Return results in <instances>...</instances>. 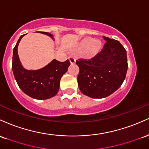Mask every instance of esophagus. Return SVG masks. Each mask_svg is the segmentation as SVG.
Wrapping results in <instances>:
<instances>
[{
    "mask_svg": "<svg viewBox=\"0 0 149 149\" xmlns=\"http://www.w3.org/2000/svg\"><path fill=\"white\" fill-rule=\"evenodd\" d=\"M68 59H69L71 64H74L75 62H76V59H75V58H74L73 56H70L69 58H68Z\"/></svg>",
    "mask_w": 149,
    "mask_h": 149,
    "instance_id": "obj_1",
    "label": "esophagus"
}]
</instances>
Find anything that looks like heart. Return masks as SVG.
I'll use <instances>...</instances> for the list:
<instances>
[{"instance_id":"heart-1","label":"heart","mask_w":149,"mask_h":149,"mask_svg":"<svg viewBox=\"0 0 149 149\" xmlns=\"http://www.w3.org/2000/svg\"><path fill=\"white\" fill-rule=\"evenodd\" d=\"M101 48L102 43L100 40L86 37L79 43L77 51L78 52L84 53L85 58L91 59L94 58L101 51Z\"/></svg>"}]
</instances>
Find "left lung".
<instances>
[{"mask_svg":"<svg viewBox=\"0 0 149 149\" xmlns=\"http://www.w3.org/2000/svg\"><path fill=\"white\" fill-rule=\"evenodd\" d=\"M103 49L89 60L78 59V86L84 95L95 98L107 97L123 83L127 71V51L117 40L103 36Z\"/></svg>","mask_w":149,"mask_h":149,"instance_id":"1","label":"left lung"}]
</instances>
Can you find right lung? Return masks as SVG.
<instances>
[{
	"label": "right lung",
	"mask_w": 149,
	"mask_h": 149,
	"mask_svg": "<svg viewBox=\"0 0 149 149\" xmlns=\"http://www.w3.org/2000/svg\"><path fill=\"white\" fill-rule=\"evenodd\" d=\"M53 37L51 34L40 31ZM22 35L13 49V74L17 83L22 91L31 98L44 100L56 96L60 86V81L66 72L70 63L68 60L60 62L53 60L48 65L38 70H26L22 66L17 54V46Z\"/></svg>",
	"instance_id": "add662e5"
}]
</instances>
